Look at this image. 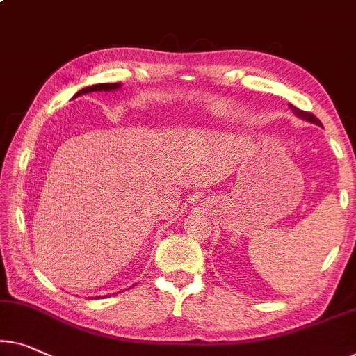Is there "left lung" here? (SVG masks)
Listing matches in <instances>:
<instances>
[{"label":"left lung","mask_w":356,"mask_h":356,"mask_svg":"<svg viewBox=\"0 0 356 356\" xmlns=\"http://www.w3.org/2000/svg\"><path fill=\"white\" fill-rule=\"evenodd\" d=\"M291 108H293L294 113H296L297 116H300V118L310 121V123H315V124H318V126H321V121L318 120L314 113H310V111H304V110L294 107V105H291Z\"/></svg>","instance_id":"left-lung-1"}]
</instances>
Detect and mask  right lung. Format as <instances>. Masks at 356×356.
<instances>
[{
  "mask_svg": "<svg viewBox=\"0 0 356 356\" xmlns=\"http://www.w3.org/2000/svg\"><path fill=\"white\" fill-rule=\"evenodd\" d=\"M120 83H102V84H94V86H88L78 91L76 95L81 94H88V92H94V91H113V89H118ZM75 95V97H76Z\"/></svg>",
  "mask_w": 356,
  "mask_h": 356,
  "instance_id": "add662e5",
  "label": "right lung"
}]
</instances>
